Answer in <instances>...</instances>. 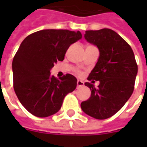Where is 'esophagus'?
I'll list each match as a JSON object with an SVG mask.
<instances>
[{
  "label": "esophagus",
  "instance_id": "1",
  "mask_svg": "<svg viewBox=\"0 0 147 147\" xmlns=\"http://www.w3.org/2000/svg\"><path fill=\"white\" fill-rule=\"evenodd\" d=\"M83 85H84V83H83L82 80H78V81H77V87L83 86Z\"/></svg>",
  "mask_w": 147,
  "mask_h": 147
}]
</instances>
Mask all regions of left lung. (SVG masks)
Wrapping results in <instances>:
<instances>
[{
	"instance_id": "left-lung-1",
	"label": "left lung",
	"mask_w": 147,
	"mask_h": 147,
	"mask_svg": "<svg viewBox=\"0 0 147 147\" xmlns=\"http://www.w3.org/2000/svg\"><path fill=\"white\" fill-rule=\"evenodd\" d=\"M84 38L99 50L88 80L100 83L95 88L92 83H85L91 95L81 103V109L90 117L104 120L117 113L132 94L138 66L132 49L114 30H86Z\"/></svg>"
}]
</instances>
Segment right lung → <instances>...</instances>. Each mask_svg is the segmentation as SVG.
Listing matches in <instances>:
<instances>
[{
  "label": "right lung",
  "mask_w": 147,
  "mask_h": 147,
  "mask_svg": "<svg viewBox=\"0 0 147 147\" xmlns=\"http://www.w3.org/2000/svg\"><path fill=\"white\" fill-rule=\"evenodd\" d=\"M82 38L80 31L42 30L21 43L12 61L13 84L18 99L29 113L47 117L57 113L64 97L77 85L76 77L67 74L57 80L50 70L64 60L71 44Z\"/></svg>",
  "instance_id": "add662e5"
}]
</instances>
